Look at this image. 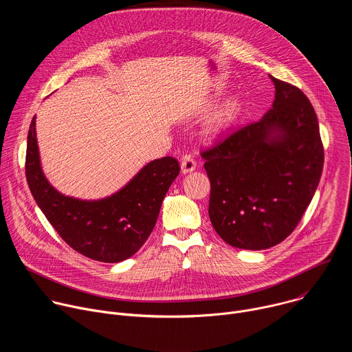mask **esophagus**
Listing matches in <instances>:
<instances>
[{"instance_id":"esophagus-1","label":"esophagus","mask_w":352,"mask_h":352,"mask_svg":"<svg viewBox=\"0 0 352 352\" xmlns=\"http://www.w3.org/2000/svg\"><path fill=\"white\" fill-rule=\"evenodd\" d=\"M195 168H196V163L193 162V159H190L189 156H185L181 162V173L188 174V173H192Z\"/></svg>"}]
</instances>
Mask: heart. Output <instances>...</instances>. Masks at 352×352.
<instances>
[{"label":"heart","instance_id":"heart-1","mask_svg":"<svg viewBox=\"0 0 352 352\" xmlns=\"http://www.w3.org/2000/svg\"><path fill=\"white\" fill-rule=\"evenodd\" d=\"M241 113L242 106L236 98L227 100L206 120L202 128L204 136L209 140H214L223 136L236 122Z\"/></svg>","mask_w":352,"mask_h":352}]
</instances>
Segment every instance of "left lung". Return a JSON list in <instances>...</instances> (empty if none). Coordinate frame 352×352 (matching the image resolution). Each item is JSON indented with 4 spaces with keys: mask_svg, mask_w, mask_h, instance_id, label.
I'll return each instance as SVG.
<instances>
[{
    "mask_svg": "<svg viewBox=\"0 0 352 352\" xmlns=\"http://www.w3.org/2000/svg\"><path fill=\"white\" fill-rule=\"evenodd\" d=\"M269 76L276 89L272 109L202 153L210 221L239 249L284 241L309 206L323 170L319 122L308 97Z\"/></svg>",
    "mask_w": 352,
    "mask_h": 352,
    "instance_id": "8db88e82",
    "label": "left lung"
}]
</instances>
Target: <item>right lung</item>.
Segmentation results:
<instances>
[{
  "label": "right lung",
  "mask_w": 352,
  "mask_h": 352,
  "mask_svg": "<svg viewBox=\"0 0 352 352\" xmlns=\"http://www.w3.org/2000/svg\"><path fill=\"white\" fill-rule=\"evenodd\" d=\"M26 179L47 220L76 252L104 263L135 255L152 234L163 199L179 174L173 157L147 163L120 190L103 199L65 196L45 178L36 138V116L28 133Z\"/></svg>",
  "instance_id": "right-lung-1"
}]
</instances>
